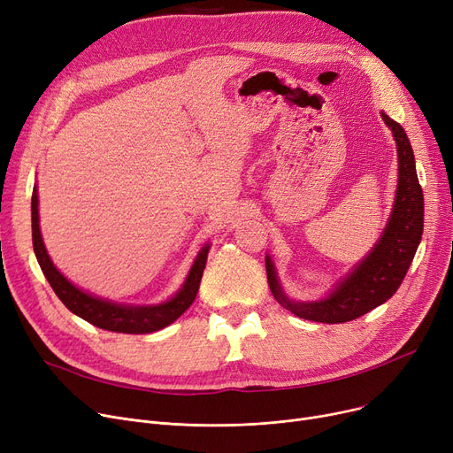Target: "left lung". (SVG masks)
Returning <instances> with one entry per match:
<instances>
[{
    "label": "left lung",
    "instance_id": "8db88e82",
    "mask_svg": "<svg viewBox=\"0 0 453 453\" xmlns=\"http://www.w3.org/2000/svg\"><path fill=\"white\" fill-rule=\"evenodd\" d=\"M382 119L396 142L398 181L388 224L372 250L316 301L290 299L279 280L272 257L266 255V273L273 297L301 319L345 323L360 318L386 303L411 266L424 229V196L406 132L384 111Z\"/></svg>",
    "mask_w": 453,
    "mask_h": 453
}]
</instances>
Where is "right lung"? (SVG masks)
<instances>
[{"instance_id":"1","label":"right lung","mask_w":453,"mask_h":453,"mask_svg":"<svg viewBox=\"0 0 453 453\" xmlns=\"http://www.w3.org/2000/svg\"><path fill=\"white\" fill-rule=\"evenodd\" d=\"M31 220H33V248L38 258V265L50 280L51 288L58 296V299L69 308L75 316L82 318L84 321L104 328L111 332H123V334H150V332L161 330L174 323L187 308L193 304L200 280L203 275V268L207 263V253L211 244L205 242L193 266H190L181 288L163 303L157 304H128V303H115L104 297L93 296L77 284L71 282L55 265L45 250L42 231H40V214H38V187L33 188V200H31Z\"/></svg>"}]
</instances>
